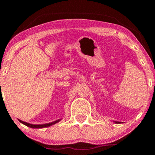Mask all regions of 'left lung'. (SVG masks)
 <instances>
[{
  "label": "left lung",
  "mask_w": 155,
  "mask_h": 155,
  "mask_svg": "<svg viewBox=\"0 0 155 155\" xmlns=\"http://www.w3.org/2000/svg\"><path fill=\"white\" fill-rule=\"evenodd\" d=\"M115 123H117V124H120V123H122V122H114Z\"/></svg>",
  "instance_id": "left-lung-1"
}]
</instances>
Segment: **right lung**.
Returning a JSON list of instances; mask_svg holds the SVG:
<instances>
[{
  "instance_id": "add662e5",
  "label": "right lung",
  "mask_w": 155,
  "mask_h": 155,
  "mask_svg": "<svg viewBox=\"0 0 155 155\" xmlns=\"http://www.w3.org/2000/svg\"><path fill=\"white\" fill-rule=\"evenodd\" d=\"M19 121L21 122V123H22L23 124H25V125L28 126V127H31V128H43V127H49V126H51V125H53V124H54L55 123H57V122H60V120H56V121H54V122H50V123L43 124H32L28 123V122H23V121H22V120H19Z\"/></svg>"
}]
</instances>
